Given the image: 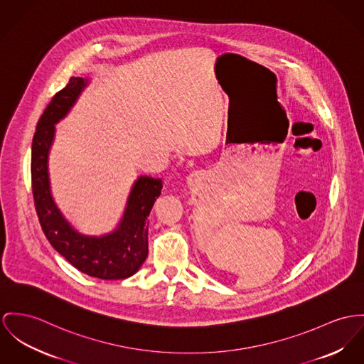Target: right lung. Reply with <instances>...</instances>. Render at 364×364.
I'll list each match as a JSON object with an SVG mask.
<instances>
[{
	"instance_id": "1",
	"label": "right lung",
	"mask_w": 364,
	"mask_h": 364,
	"mask_svg": "<svg viewBox=\"0 0 364 364\" xmlns=\"http://www.w3.org/2000/svg\"><path fill=\"white\" fill-rule=\"evenodd\" d=\"M84 85L83 79L70 77L69 83L51 98L37 123L31 144L34 206L46 237L72 266L91 277L122 280L133 276L148 256V216L161 196L162 180L139 178L122 223L109 235L84 237L62 218L50 193L47 158L54 139V124L70 109Z\"/></svg>"
}]
</instances>
